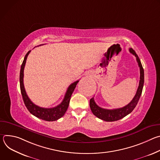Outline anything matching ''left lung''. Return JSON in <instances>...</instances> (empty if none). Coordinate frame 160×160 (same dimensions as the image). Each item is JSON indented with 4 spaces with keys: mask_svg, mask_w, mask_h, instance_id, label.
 I'll use <instances>...</instances> for the list:
<instances>
[{
    "mask_svg": "<svg viewBox=\"0 0 160 160\" xmlns=\"http://www.w3.org/2000/svg\"><path fill=\"white\" fill-rule=\"evenodd\" d=\"M129 51L130 53H132L133 55H134L136 57L137 62H138L139 67L140 68V80H139V84L138 90H137L134 98L129 104H128L127 105H126L123 108H118V109H107L102 108L97 105V104L95 102L94 98H91L90 99V108L91 111H92V113L96 117L104 121H106V122L117 121L128 115V114H130L133 110L136 105L138 104V101L141 96L143 86H144V69L142 68L140 59L138 57V54L135 53V51L133 50L132 48H130Z\"/></svg>",
    "mask_w": 160,
    "mask_h": 160,
    "instance_id": "left-lung-1",
    "label": "left lung"
}]
</instances>
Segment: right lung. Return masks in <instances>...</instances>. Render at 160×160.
I'll return each mask as SVG.
<instances>
[{"mask_svg":"<svg viewBox=\"0 0 160 160\" xmlns=\"http://www.w3.org/2000/svg\"><path fill=\"white\" fill-rule=\"evenodd\" d=\"M30 51H29L25 55L24 60L22 61V63L21 64V70H20L19 83H20V89H21V92L22 97V99H23L24 103L27 108L28 109V110L35 117L40 119H42L43 120L48 121V122L58 120V119L63 117L65 114L68 108V106H69L71 96L73 92H74V90L77 83H78L79 80H77L73 82L69 87H68L62 101L61 102V104H59L57 106L51 108H41L35 105L34 103H33L31 101L30 98L28 97L25 89L24 83H23L24 68L26 64L27 57L30 54Z\"/></svg>","mask_w":160,"mask_h":160,"instance_id":"add662e5","label":"right lung"}]
</instances>
